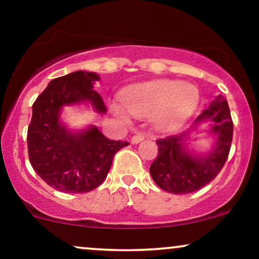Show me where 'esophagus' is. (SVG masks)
I'll use <instances>...</instances> for the list:
<instances>
[{"instance_id":"obj_1","label":"esophagus","mask_w":259,"mask_h":259,"mask_svg":"<svg viewBox=\"0 0 259 259\" xmlns=\"http://www.w3.org/2000/svg\"><path fill=\"white\" fill-rule=\"evenodd\" d=\"M145 139V135L142 133H136L135 135L132 138V142L133 144H139V142H141L142 140Z\"/></svg>"}]
</instances>
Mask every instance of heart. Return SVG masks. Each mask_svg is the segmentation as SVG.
<instances>
[{"mask_svg":"<svg viewBox=\"0 0 259 259\" xmlns=\"http://www.w3.org/2000/svg\"><path fill=\"white\" fill-rule=\"evenodd\" d=\"M126 111L136 117H151L157 127L173 130L190 117L198 103V90L190 84L171 80L140 84L129 89L121 96ZM120 117L126 112L120 106H113Z\"/></svg>","mask_w":259,"mask_h":259,"instance_id":"obj_1","label":"heart"}]
</instances>
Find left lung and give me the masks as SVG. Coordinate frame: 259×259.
I'll list each match as a JSON object with an SVG mask.
<instances>
[{
	"label": "left lung",
	"mask_w": 259,
	"mask_h": 259,
	"mask_svg": "<svg viewBox=\"0 0 259 259\" xmlns=\"http://www.w3.org/2000/svg\"><path fill=\"white\" fill-rule=\"evenodd\" d=\"M213 120L212 133L218 135L214 150L206 158H196L183 150V135L156 140L158 153L150 167L154 183L170 194H191L206 186L221 173L233 141L234 124L228 101L218 96L202 112L195 123Z\"/></svg>",
	"instance_id": "left-lung-1"
}]
</instances>
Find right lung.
I'll list each match as a JSON object with an SVG mask.
<instances>
[{"label":"right lung","mask_w":259,"mask_h":259,"mask_svg":"<svg viewBox=\"0 0 259 259\" xmlns=\"http://www.w3.org/2000/svg\"><path fill=\"white\" fill-rule=\"evenodd\" d=\"M95 73L74 72L53 79L32 105L28 127V154L31 167L47 185L67 194H84L105 181L113 158L129 142L109 140L99 129L90 127L72 134L59 124L64 105L90 101L97 112L107 108L94 82Z\"/></svg>","instance_id":"obj_1"}]
</instances>
